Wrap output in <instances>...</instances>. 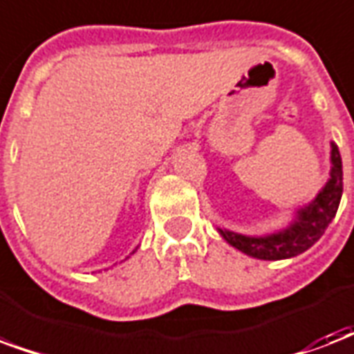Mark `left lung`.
<instances>
[{
	"instance_id": "left-lung-1",
	"label": "left lung",
	"mask_w": 354,
	"mask_h": 354,
	"mask_svg": "<svg viewBox=\"0 0 354 354\" xmlns=\"http://www.w3.org/2000/svg\"><path fill=\"white\" fill-rule=\"evenodd\" d=\"M330 178L321 189L319 195L310 202L308 206L297 212V219L286 230L271 234V236H243L236 232L223 230L219 234L230 243L232 247L241 250L247 256L258 260H286L308 250L319 239L327 226L333 223L338 212L342 191H344V171H342V156L336 145H330Z\"/></svg>"
}]
</instances>
